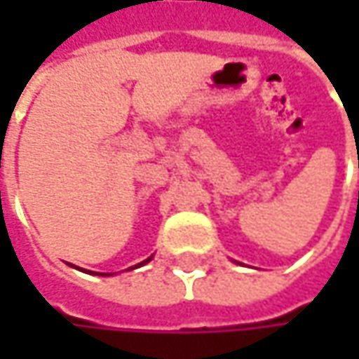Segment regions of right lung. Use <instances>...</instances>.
<instances>
[{"label": "right lung", "mask_w": 359, "mask_h": 359, "mask_svg": "<svg viewBox=\"0 0 359 359\" xmlns=\"http://www.w3.org/2000/svg\"><path fill=\"white\" fill-rule=\"evenodd\" d=\"M149 259H151V257H149ZM149 259H145V262H142V264H147V262H149ZM142 264H137V266H142Z\"/></svg>", "instance_id": "add662e5"}]
</instances>
